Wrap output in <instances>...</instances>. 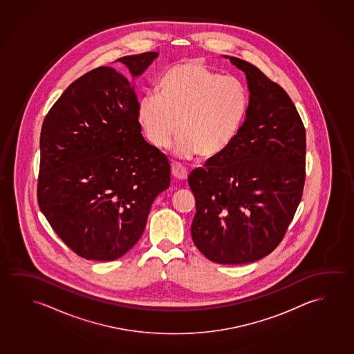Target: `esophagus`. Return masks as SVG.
<instances>
[{
	"label": "esophagus",
	"instance_id": "obj_1",
	"mask_svg": "<svg viewBox=\"0 0 354 354\" xmlns=\"http://www.w3.org/2000/svg\"><path fill=\"white\" fill-rule=\"evenodd\" d=\"M172 174H174V178L178 180H187V176H188V172H187V169L183 167V166H180V165H172Z\"/></svg>",
	"mask_w": 354,
	"mask_h": 354
}]
</instances>
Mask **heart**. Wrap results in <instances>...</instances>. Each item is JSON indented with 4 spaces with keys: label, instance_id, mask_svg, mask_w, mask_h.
Returning a JSON list of instances; mask_svg holds the SVG:
<instances>
[{
    "label": "heart",
    "instance_id": "obj_1",
    "mask_svg": "<svg viewBox=\"0 0 354 354\" xmlns=\"http://www.w3.org/2000/svg\"><path fill=\"white\" fill-rule=\"evenodd\" d=\"M158 95L144 97L138 120L147 140L169 149L180 134V158H210L234 142L248 111V90L241 79L209 68L198 59L174 64L158 81Z\"/></svg>",
    "mask_w": 354,
    "mask_h": 354
}]
</instances>
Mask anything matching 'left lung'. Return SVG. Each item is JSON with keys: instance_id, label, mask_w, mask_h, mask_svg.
<instances>
[{"instance_id": "obj_1", "label": "left lung", "mask_w": 354, "mask_h": 354, "mask_svg": "<svg viewBox=\"0 0 354 354\" xmlns=\"http://www.w3.org/2000/svg\"><path fill=\"white\" fill-rule=\"evenodd\" d=\"M224 57L246 73L250 103L234 142L188 176L192 239L215 263H250L274 251L301 201L306 133L279 84L250 62Z\"/></svg>"}]
</instances>
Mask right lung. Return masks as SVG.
Listing matches in <instances>:
<instances>
[{
    "label": "right lung",
    "instance_id": "add662e5",
    "mask_svg": "<svg viewBox=\"0 0 354 354\" xmlns=\"http://www.w3.org/2000/svg\"><path fill=\"white\" fill-rule=\"evenodd\" d=\"M156 51L118 59L73 81L40 133L38 204L53 230L80 257L113 261L139 241L152 203L169 187V162L146 142L130 79Z\"/></svg>",
    "mask_w": 354,
    "mask_h": 354
}]
</instances>
